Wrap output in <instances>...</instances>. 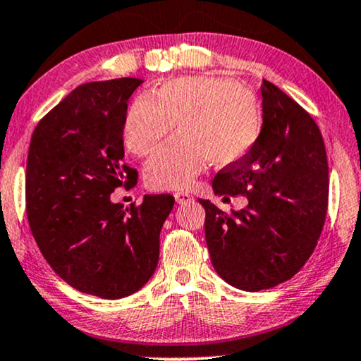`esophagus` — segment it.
<instances>
[{"mask_svg": "<svg viewBox=\"0 0 361 361\" xmlns=\"http://www.w3.org/2000/svg\"><path fill=\"white\" fill-rule=\"evenodd\" d=\"M175 200H176L178 204H186V203H190L191 200H193V196L185 193V191H178V193H175Z\"/></svg>", "mask_w": 361, "mask_h": 361, "instance_id": "obj_1", "label": "esophagus"}]
</instances>
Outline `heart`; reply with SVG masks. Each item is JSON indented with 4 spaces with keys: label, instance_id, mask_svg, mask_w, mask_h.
Here are the masks:
<instances>
[{
    "label": "heart",
    "instance_id": "1",
    "mask_svg": "<svg viewBox=\"0 0 361 361\" xmlns=\"http://www.w3.org/2000/svg\"><path fill=\"white\" fill-rule=\"evenodd\" d=\"M170 145L148 161L145 181L153 190H185L206 163L238 161L257 140L261 114L251 90L223 77L193 75L168 80L153 99L133 100L123 122L125 147L138 157L155 153L173 128Z\"/></svg>",
    "mask_w": 361,
    "mask_h": 361
}]
</instances>
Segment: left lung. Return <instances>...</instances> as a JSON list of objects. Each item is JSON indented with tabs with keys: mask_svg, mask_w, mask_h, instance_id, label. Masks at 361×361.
I'll return each mask as SVG.
<instances>
[{
	"mask_svg": "<svg viewBox=\"0 0 361 361\" xmlns=\"http://www.w3.org/2000/svg\"><path fill=\"white\" fill-rule=\"evenodd\" d=\"M261 94L257 140L213 180L214 195L247 196V206L228 214L200 200L214 271L247 292L276 287L304 267L329 206V163L314 118L269 80Z\"/></svg>",
	"mask_w": 361,
	"mask_h": 361,
	"instance_id": "1",
	"label": "left lung"
}]
</instances>
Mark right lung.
<instances>
[{
  "label": "right lung",
  "mask_w": 361,
  "mask_h": 361,
  "mask_svg": "<svg viewBox=\"0 0 361 361\" xmlns=\"http://www.w3.org/2000/svg\"><path fill=\"white\" fill-rule=\"evenodd\" d=\"M142 82L79 85L41 118L27 153L26 213L37 247L67 284L100 299L147 284L175 204L171 195H145L130 208L110 200L137 183V170L123 163V122Z\"/></svg>",
  "instance_id": "1"
}]
</instances>
